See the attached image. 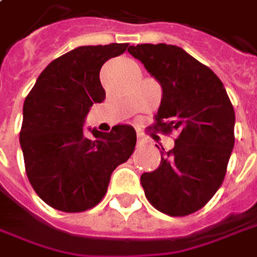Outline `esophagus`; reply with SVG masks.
Segmentation results:
<instances>
[{"label": "esophagus", "mask_w": 257, "mask_h": 257, "mask_svg": "<svg viewBox=\"0 0 257 257\" xmlns=\"http://www.w3.org/2000/svg\"><path fill=\"white\" fill-rule=\"evenodd\" d=\"M146 144H148V141H146L145 138L142 137L141 134H138V145L144 146V145H146Z\"/></svg>", "instance_id": "esophagus-1"}]
</instances>
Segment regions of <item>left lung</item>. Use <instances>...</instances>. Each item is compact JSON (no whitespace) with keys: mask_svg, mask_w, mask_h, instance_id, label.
Masks as SVG:
<instances>
[{"mask_svg":"<svg viewBox=\"0 0 257 257\" xmlns=\"http://www.w3.org/2000/svg\"><path fill=\"white\" fill-rule=\"evenodd\" d=\"M128 52L162 86L152 128L178 134L158 169L141 176L146 199L169 216H186L203 208L225 179L234 145L232 102L216 74L176 45L141 44Z\"/></svg>","mask_w":257,"mask_h":257,"instance_id":"left-lung-1","label":"left lung"}]
</instances>
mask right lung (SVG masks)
Here are the masks:
<instances>
[{"label":"right lung","instance_id":"obj_1","mask_svg":"<svg viewBox=\"0 0 257 257\" xmlns=\"http://www.w3.org/2000/svg\"><path fill=\"white\" fill-rule=\"evenodd\" d=\"M129 44L86 45L54 59L45 68L23 109L20 144L25 172L37 195L51 208L76 213L98 205L112 172L126 162L137 145L131 125L111 132L89 129L84 122L93 103L105 99L99 71Z\"/></svg>","mask_w":257,"mask_h":257}]
</instances>
